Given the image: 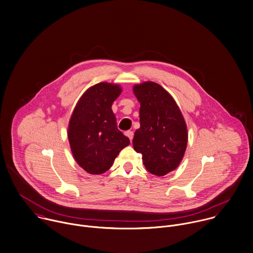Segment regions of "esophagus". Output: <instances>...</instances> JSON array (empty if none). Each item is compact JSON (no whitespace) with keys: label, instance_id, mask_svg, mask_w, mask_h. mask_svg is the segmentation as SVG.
Returning <instances> with one entry per match:
<instances>
[{"label":"esophagus","instance_id":"34e87169","mask_svg":"<svg viewBox=\"0 0 253 253\" xmlns=\"http://www.w3.org/2000/svg\"><path fill=\"white\" fill-rule=\"evenodd\" d=\"M125 134L129 138V140H130V142H131V140H132V138H133V132L130 131V130H127V131L125 132Z\"/></svg>","mask_w":253,"mask_h":253}]
</instances>
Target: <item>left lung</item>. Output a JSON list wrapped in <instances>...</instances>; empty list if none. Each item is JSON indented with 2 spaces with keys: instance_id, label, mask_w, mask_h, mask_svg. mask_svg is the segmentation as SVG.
Returning a JSON list of instances; mask_svg holds the SVG:
<instances>
[{
  "instance_id": "left-lung-1",
  "label": "left lung",
  "mask_w": 253,
  "mask_h": 253,
  "mask_svg": "<svg viewBox=\"0 0 253 253\" xmlns=\"http://www.w3.org/2000/svg\"><path fill=\"white\" fill-rule=\"evenodd\" d=\"M133 93L140 103V127L132 145L142 154L147 171L158 177L175 170L181 163L188 142L184 117L173 97L159 84H135Z\"/></svg>"
}]
</instances>
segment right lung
Wrapping results in <instances>:
<instances>
[{
	"mask_svg": "<svg viewBox=\"0 0 253 253\" xmlns=\"http://www.w3.org/2000/svg\"><path fill=\"white\" fill-rule=\"evenodd\" d=\"M123 89L119 84L98 83L77 102L68 125V140L74 159L86 172L100 175L108 171L129 139L117 127L112 110Z\"/></svg>",
	"mask_w": 253,
	"mask_h": 253,
	"instance_id": "1",
	"label": "right lung"
}]
</instances>
